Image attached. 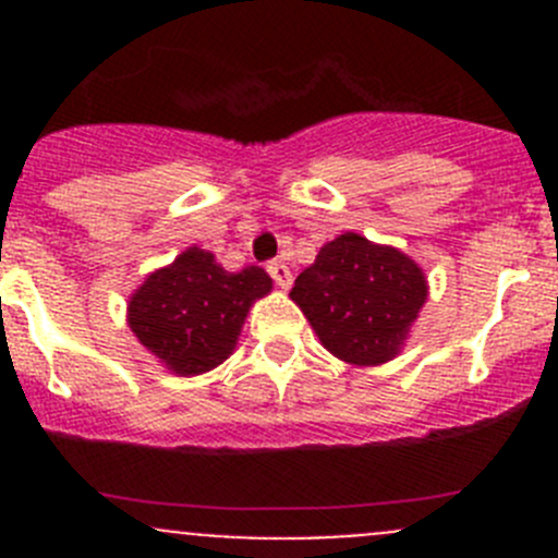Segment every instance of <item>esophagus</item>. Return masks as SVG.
Masks as SVG:
<instances>
[{
	"mask_svg": "<svg viewBox=\"0 0 558 558\" xmlns=\"http://www.w3.org/2000/svg\"><path fill=\"white\" fill-rule=\"evenodd\" d=\"M267 272L272 275L275 286H280V289H289V286H291V269H289V264L280 262V258H275V262L267 264Z\"/></svg>",
	"mask_w": 558,
	"mask_h": 558,
	"instance_id": "34e87169",
	"label": "esophagus"
}]
</instances>
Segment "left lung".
Masks as SVG:
<instances>
[{"label":"left lung","instance_id":"1","mask_svg":"<svg viewBox=\"0 0 558 558\" xmlns=\"http://www.w3.org/2000/svg\"><path fill=\"white\" fill-rule=\"evenodd\" d=\"M426 294L413 258L356 232L320 247L291 289L326 351L356 367H378L402 351Z\"/></svg>","mask_w":558,"mask_h":558}]
</instances>
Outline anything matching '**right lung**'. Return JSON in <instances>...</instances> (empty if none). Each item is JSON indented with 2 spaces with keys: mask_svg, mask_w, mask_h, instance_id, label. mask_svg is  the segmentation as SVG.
Listing matches in <instances>:
<instances>
[{
  "mask_svg": "<svg viewBox=\"0 0 558 558\" xmlns=\"http://www.w3.org/2000/svg\"><path fill=\"white\" fill-rule=\"evenodd\" d=\"M269 291L272 278L262 267L227 272L210 251L194 245L143 280L126 320L167 369L189 378L232 356L247 311Z\"/></svg>",
  "mask_w": 558,
  "mask_h": 558,
  "instance_id": "add662e5",
  "label": "right lung"
}]
</instances>
